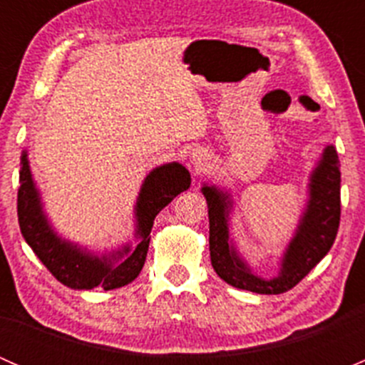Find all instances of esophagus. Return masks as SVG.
I'll list each match as a JSON object with an SVG mask.
<instances>
[{
  "instance_id": "obj_1",
  "label": "esophagus",
  "mask_w": 365,
  "mask_h": 365,
  "mask_svg": "<svg viewBox=\"0 0 365 365\" xmlns=\"http://www.w3.org/2000/svg\"><path fill=\"white\" fill-rule=\"evenodd\" d=\"M210 165V153L205 148H194L190 153V168L196 175H201L208 169Z\"/></svg>"
}]
</instances>
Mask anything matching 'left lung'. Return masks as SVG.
<instances>
[{
  "instance_id": "8db88e82",
  "label": "left lung",
  "mask_w": 365,
  "mask_h": 365,
  "mask_svg": "<svg viewBox=\"0 0 365 365\" xmlns=\"http://www.w3.org/2000/svg\"><path fill=\"white\" fill-rule=\"evenodd\" d=\"M210 219V259L222 281L259 295H279L297 286L332 247L341 220V171L334 146H327L311 175L309 203L298 230L286 249L277 277L264 281L254 275L230 242L227 215L231 200L217 187L205 185Z\"/></svg>"
}]
</instances>
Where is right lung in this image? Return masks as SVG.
Returning a JSON list of instances; mask_svg holds the SVG:
<instances>
[{"label": "right lung", "mask_w": 365, "mask_h": 365, "mask_svg": "<svg viewBox=\"0 0 365 365\" xmlns=\"http://www.w3.org/2000/svg\"><path fill=\"white\" fill-rule=\"evenodd\" d=\"M17 192V217L24 240L46 264L47 270L72 289H114L134 281L145 264L150 245V231L157 213L173 201V197L190 187V173L178 162L160 165L145 178L135 203L138 219V245L123 247L111 256H93L77 245L58 237L42 212L38 190L31 178L28 153L23 152Z\"/></svg>", "instance_id": "right-lung-1"}]
</instances>
